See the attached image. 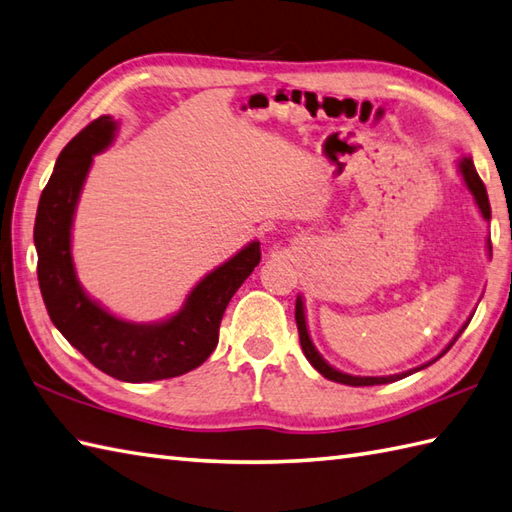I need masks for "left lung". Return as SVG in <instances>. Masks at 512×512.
<instances>
[{"label":"left lung","mask_w":512,"mask_h":512,"mask_svg":"<svg viewBox=\"0 0 512 512\" xmlns=\"http://www.w3.org/2000/svg\"><path fill=\"white\" fill-rule=\"evenodd\" d=\"M460 170H462L464 181H467V186H469V190H471V195L475 197V203H478L480 210H482V217H484V219H491V203H488L486 186H484V181L480 179L478 170H475V166H473V162H471V157H462ZM295 322H298L300 346H302V350H304L306 359H309L311 366H313L317 372H320V374H324L326 379L337 381V383H346V385H381V383H392V381H396V379H403V377H407V374L414 372V370H410V372H403V374H392V377H352V374L339 372V370L328 366V363H326L320 355H317V350L313 348L311 339H309V331H306L302 298L295 300ZM464 328H467V324H464ZM464 328H462V331H464ZM462 331L456 335V339L462 335ZM456 339H453V342H456ZM453 342L449 344V348L453 346ZM449 348H447V350H449ZM447 350H445V352H447ZM445 352H442V355H445ZM436 359H438V357H436ZM436 359H434V361H436ZM434 361H429V363H425V366H420V368H416V370H423V368L431 366V363H434Z\"/></svg>","instance_id":"left-lung-1"}]
</instances>
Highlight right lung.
Wrapping results in <instances>:
<instances>
[{
  "instance_id": "add662e5",
  "label": "right lung",
  "mask_w": 512,
  "mask_h": 512,
  "mask_svg": "<svg viewBox=\"0 0 512 512\" xmlns=\"http://www.w3.org/2000/svg\"><path fill=\"white\" fill-rule=\"evenodd\" d=\"M113 131L116 122L109 116L89 122L67 142L41 192L34 219L39 289L52 324L109 377L129 383L179 377L201 366L217 348L225 306L260 263V243L247 245L203 278L184 309L162 324H131L100 309L76 280L70 230L92 157L113 140Z\"/></svg>"
}]
</instances>
